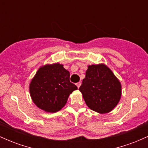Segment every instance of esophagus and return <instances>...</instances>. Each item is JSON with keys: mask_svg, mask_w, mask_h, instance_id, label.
I'll use <instances>...</instances> for the list:
<instances>
[{"mask_svg": "<svg viewBox=\"0 0 148 148\" xmlns=\"http://www.w3.org/2000/svg\"><path fill=\"white\" fill-rule=\"evenodd\" d=\"M81 83L79 82V83H77V84H76V86H77L78 88H79L80 86H81Z\"/></svg>", "mask_w": 148, "mask_h": 148, "instance_id": "1", "label": "esophagus"}]
</instances>
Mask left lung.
Segmentation results:
<instances>
[{
	"label": "left lung",
	"mask_w": 148,
	"mask_h": 148,
	"mask_svg": "<svg viewBox=\"0 0 148 148\" xmlns=\"http://www.w3.org/2000/svg\"><path fill=\"white\" fill-rule=\"evenodd\" d=\"M79 90L87 106L99 113L111 111L121 97V84L104 64L88 67Z\"/></svg>",
	"instance_id": "obj_1"
}]
</instances>
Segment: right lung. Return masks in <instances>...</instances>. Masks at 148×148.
<instances>
[{"mask_svg": "<svg viewBox=\"0 0 148 148\" xmlns=\"http://www.w3.org/2000/svg\"><path fill=\"white\" fill-rule=\"evenodd\" d=\"M69 72L59 63L46 64L37 70L29 86L30 97L35 104L49 113L60 111L69 95L77 90L69 81Z\"/></svg>", "mask_w": 148, "mask_h": 148, "instance_id": "1", "label": "right lung"}]
</instances>
